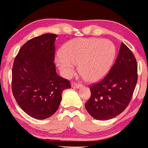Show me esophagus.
I'll return each mask as SVG.
<instances>
[{
  "instance_id": "34e87169",
  "label": "esophagus",
  "mask_w": 148,
  "mask_h": 148,
  "mask_svg": "<svg viewBox=\"0 0 148 148\" xmlns=\"http://www.w3.org/2000/svg\"><path fill=\"white\" fill-rule=\"evenodd\" d=\"M71 86H72V87H73V88H79V87L82 86V85L80 83H77L76 82H73L71 83Z\"/></svg>"
}]
</instances>
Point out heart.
Masks as SVG:
<instances>
[{
    "instance_id": "b5f03b06",
    "label": "heart",
    "mask_w": 148,
    "mask_h": 148,
    "mask_svg": "<svg viewBox=\"0 0 148 148\" xmlns=\"http://www.w3.org/2000/svg\"><path fill=\"white\" fill-rule=\"evenodd\" d=\"M116 51L114 44L107 39L79 38L63 47L56 63L65 77H71L75 71V64H79L81 75L87 80L96 82L108 73Z\"/></svg>"
}]
</instances>
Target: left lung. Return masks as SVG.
<instances>
[{"instance_id": "obj_1", "label": "left lung", "mask_w": 148, "mask_h": 148, "mask_svg": "<svg viewBox=\"0 0 148 148\" xmlns=\"http://www.w3.org/2000/svg\"><path fill=\"white\" fill-rule=\"evenodd\" d=\"M138 66L131 51L123 42L118 56L104 78L90 87L91 97L85 103L89 114L97 120H109L125 110L138 81Z\"/></svg>"}]
</instances>
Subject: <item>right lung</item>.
Segmentation results:
<instances>
[{
	"label": "right lung",
	"instance_id": "right-lung-1",
	"mask_svg": "<svg viewBox=\"0 0 148 148\" xmlns=\"http://www.w3.org/2000/svg\"><path fill=\"white\" fill-rule=\"evenodd\" d=\"M56 34H44L25 43L15 58L12 91L18 105L32 118L45 119L56 112L70 81L56 73Z\"/></svg>",
	"mask_w": 148,
	"mask_h": 148
}]
</instances>
